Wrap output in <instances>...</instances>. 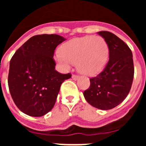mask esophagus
I'll use <instances>...</instances> for the list:
<instances>
[{
	"label": "esophagus",
	"mask_w": 146,
	"mask_h": 146,
	"mask_svg": "<svg viewBox=\"0 0 146 146\" xmlns=\"http://www.w3.org/2000/svg\"><path fill=\"white\" fill-rule=\"evenodd\" d=\"M72 80H77L79 78V76L75 75V74H73V75L72 76Z\"/></svg>",
	"instance_id": "obj_1"
}]
</instances>
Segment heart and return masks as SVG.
I'll return each mask as SVG.
<instances>
[{"label": "heart", "instance_id": "1", "mask_svg": "<svg viewBox=\"0 0 146 146\" xmlns=\"http://www.w3.org/2000/svg\"><path fill=\"white\" fill-rule=\"evenodd\" d=\"M109 58V47L106 41L100 36H86L66 42L61 52L55 59L62 67L68 69L72 63H77L80 73L94 75L101 72Z\"/></svg>", "mask_w": 146, "mask_h": 146}]
</instances>
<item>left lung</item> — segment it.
Returning <instances> with one entry per match:
<instances>
[{
  "instance_id": "8db88e82",
  "label": "left lung",
  "mask_w": 146,
  "mask_h": 146,
  "mask_svg": "<svg viewBox=\"0 0 146 146\" xmlns=\"http://www.w3.org/2000/svg\"><path fill=\"white\" fill-rule=\"evenodd\" d=\"M109 47V61L96 77L90 78V87L83 92L89 104L107 110L118 106L129 93L134 78L132 52L128 45L113 33L98 32Z\"/></svg>"
}]
</instances>
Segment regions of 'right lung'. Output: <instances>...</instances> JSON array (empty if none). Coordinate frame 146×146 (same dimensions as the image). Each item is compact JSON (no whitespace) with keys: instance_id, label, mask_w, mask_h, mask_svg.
I'll return each instance as SVG.
<instances>
[{"instance_id":"add662e5","label":"right lung","mask_w":146,"mask_h":146,"mask_svg":"<svg viewBox=\"0 0 146 146\" xmlns=\"http://www.w3.org/2000/svg\"><path fill=\"white\" fill-rule=\"evenodd\" d=\"M66 40L56 34L32 36L10 60L8 85L19 109L30 116H43L55 105L61 84L72 77L55 70L53 59L58 45Z\"/></svg>"}]
</instances>
